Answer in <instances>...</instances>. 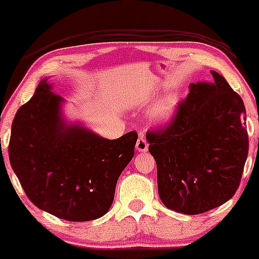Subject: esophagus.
<instances>
[{
    "mask_svg": "<svg viewBox=\"0 0 259 259\" xmlns=\"http://www.w3.org/2000/svg\"><path fill=\"white\" fill-rule=\"evenodd\" d=\"M147 148H148V144L146 139H145L144 134H140L138 141H136V150H138L139 152H145V151H147Z\"/></svg>",
    "mask_w": 259,
    "mask_h": 259,
    "instance_id": "esophagus-1",
    "label": "esophagus"
}]
</instances>
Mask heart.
<instances>
[{
  "instance_id": "obj_1",
  "label": "heart",
  "mask_w": 259,
  "mask_h": 259,
  "mask_svg": "<svg viewBox=\"0 0 259 259\" xmlns=\"http://www.w3.org/2000/svg\"><path fill=\"white\" fill-rule=\"evenodd\" d=\"M177 107V100L174 97H168L160 103L158 109H157V117L159 120H168L171 117Z\"/></svg>"
}]
</instances>
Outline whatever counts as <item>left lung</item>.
I'll return each mask as SVG.
<instances>
[{"mask_svg": "<svg viewBox=\"0 0 259 259\" xmlns=\"http://www.w3.org/2000/svg\"><path fill=\"white\" fill-rule=\"evenodd\" d=\"M190 85L173 118L146 133L157 164L158 195L169 209L200 214L239 189L248 154L243 101L219 73Z\"/></svg>", "mask_w": 259, "mask_h": 259, "instance_id": "left-lung-1", "label": "left lung"}]
</instances>
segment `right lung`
<instances>
[{"label":"right lung","mask_w":259,"mask_h":259,"mask_svg":"<svg viewBox=\"0 0 259 259\" xmlns=\"http://www.w3.org/2000/svg\"><path fill=\"white\" fill-rule=\"evenodd\" d=\"M62 102L47 79L41 80L12 123L11 165L40 209L65 221H94L111 208L118 178L134 157L138 133L108 140L67 125Z\"/></svg>","instance_id":"obj_1"}]
</instances>
